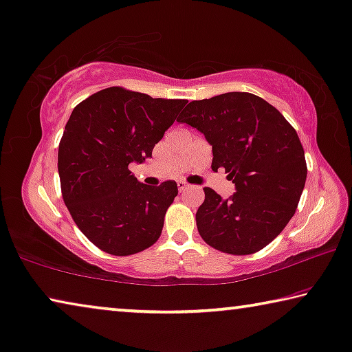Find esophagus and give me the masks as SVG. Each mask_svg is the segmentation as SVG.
Returning <instances> with one entry per match:
<instances>
[{"instance_id":"esophagus-1","label":"esophagus","mask_w":352,"mask_h":352,"mask_svg":"<svg viewBox=\"0 0 352 352\" xmlns=\"http://www.w3.org/2000/svg\"><path fill=\"white\" fill-rule=\"evenodd\" d=\"M177 186H178V191H185L190 188V185H186L185 182H177Z\"/></svg>"}]
</instances>
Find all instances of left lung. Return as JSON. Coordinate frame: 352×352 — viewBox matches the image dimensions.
<instances>
[{
  "label": "left lung",
  "mask_w": 352,
  "mask_h": 352,
  "mask_svg": "<svg viewBox=\"0 0 352 352\" xmlns=\"http://www.w3.org/2000/svg\"><path fill=\"white\" fill-rule=\"evenodd\" d=\"M178 123L212 145V169L224 167L235 192L228 199L204 188L196 213L206 243L229 254H253L280 235L296 213L307 180L300 139L286 118L251 93H223L192 101Z\"/></svg>",
  "instance_id": "obj_1"
}]
</instances>
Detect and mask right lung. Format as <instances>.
I'll use <instances>...</instances> for the list:
<instances>
[{
	"mask_svg": "<svg viewBox=\"0 0 352 352\" xmlns=\"http://www.w3.org/2000/svg\"><path fill=\"white\" fill-rule=\"evenodd\" d=\"M186 102L110 87L72 110L58 146L61 192L77 228L99 250L129 256L160 239L177 183L144 185L129 164L151 158Z\"/></svg>",
	"mask_w": 352,
	"mask_h": 352,
	"instance_id": "1",
	"label": "right lung"
}]
</instances>
